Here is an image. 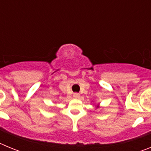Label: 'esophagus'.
<instances>
[{
    "label": "esophagus",
    "mask_w": 151,
    "mask_h": 151,
    "mask_svg": "<svg viewBox=\"0 0 151 151\" xmlns=\"http://www.w3.org/2000/svg\"><path fill=\"white\" fill-rule=\"evenodd\" d=\"M79 97L80 94H78V93H74V94H73V97H75V98H78Z\"/></svg>",
    "instance_id": "34e87169"
}]
</instances>
